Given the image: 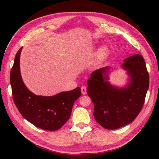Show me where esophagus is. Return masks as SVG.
Returning a JSON list of instances; mask_svg holds the SVG:
<instances>
[{
	"mask_svg": "<svg viewBox=\"0 0 159 159\" xmlns=\"http://www.w3.org/2000/svg\"><path fill=\"white\" fill-rule=\"evenodd\" d=\"M81 93H82L83 95H85L86 91H87V88H86L85 86H82V87L81 88Z\"/></svg>",
	"mask_w": 159,
	"mask_h": 159,
	"instance_id": "34e87169",
	"label": "esophagus"
}]
</instances>
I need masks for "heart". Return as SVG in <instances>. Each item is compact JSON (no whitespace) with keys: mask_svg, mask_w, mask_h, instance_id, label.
Instances as JSON below:
<instances>
[{"mask_svg":"<svg viewBox=\"0 0 159 159\" xmlns=\"http://www.w3.org/2000/svg\"><path fill=\"white\" fill-rule=\"evenodd\" d=\"M107 49L106 47H102L97 52V55H96V57H97V59L98 60H100L103 59V57L107 55Z\"/></svg>","mask_w":159,"mask_h":159,"instance_id":"1","label":"heart"}]
</instances>
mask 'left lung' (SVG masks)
<instances>
[{
  "label": "left lung",
  "instance_id": "8db88e82",
  "mask_svg": "<svg viewBox=\"0 0 159 159\" xmlns=\"http://www.w3.org/2000/svg\"><path fill=\"white\" fill-rule=\"evenodd\" d=\"M122 67L130 76L125 88H117L105 81L107 67L93 71L87 81L94 118L107 129H116L133 121L141 112L148 89L149 75L141 55L127 57Z\"/></svg>",
  "mask_w": 159,
  "mask_h": 159
}]
</instances>
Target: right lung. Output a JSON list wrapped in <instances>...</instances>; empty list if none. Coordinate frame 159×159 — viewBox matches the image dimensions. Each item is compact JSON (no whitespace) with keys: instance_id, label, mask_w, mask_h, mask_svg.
Listing matches in <instances>:
<instances>
[{"instance_id":"obj_1","label":"right lung","mask_w":159,"mask_h":159,"mask_svg":"<svg viewBox=\"0 0 159 159\" xmlns=\"http://www.w3.org/2000/svg\"><path fill=\"white\" fill-rule=\"evenodd\" d=\"M22 48L17 52L11 71L14 102L22 117L34 126L47 131H57L70 119L73 105L81 95V89L78 87L50 97L32 93L21 78L20 56Z\"/></svg>"}]
</instances>
